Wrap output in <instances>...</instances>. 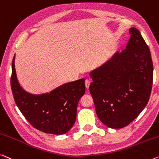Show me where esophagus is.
<instances>
[{"label": "esophagus", "instance_id": "obj_1", "mask_svg": "<svg viewBox=\"0 0 159 159\" xmlns=\"http://www.w3.org/2000/svg\"><path fill=\"white\" fill-rule=\"evenodd\" d=\"M90 84V80L89 79H85V88H86V89H89Z\"/></svg>", "mask_w": 159, "mask_h": 159}]
</instances>
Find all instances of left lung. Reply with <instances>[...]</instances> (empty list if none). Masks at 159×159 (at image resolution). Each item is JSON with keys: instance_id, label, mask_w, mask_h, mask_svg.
Listing matches in <instances>:
<instances>
[{"instance_id": "left-lung-1", "label": "left lung", "mask_w": 159, "mask_h": 159, "mask_svg": "<svg viewBox=\"0 0 159 159\" xmlns=\"http://www.w3.org/2000/svg\"><path fill=\"white\" fill-rule=\"evenodd\" d=\"M130 39L122 52H116L90 72L89 89L100 120L112 129L127 126L147 105L153 83L149 48L140 32L131 27Z\"/></svg>"}]
</instances>
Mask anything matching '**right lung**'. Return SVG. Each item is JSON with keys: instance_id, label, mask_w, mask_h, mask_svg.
<instances>
[{"instance_id": "1", "label": "right lung", "mask_w": 159, "mask_h": 159, "mask_svg": "<svg viewBox=\"0 0 159 159\" xmlns=\"http://www.w3.org/2000/svg\"><path fill=\"white\" fill-rule=\"evenodd\" d=\"M11 89L17 106L32 127L52 134H64L76 119L77 105L85 92V79L60 85L40 95L25 91L17 79L15 56L12 61Z\"/></svg>"}]
</instances>
